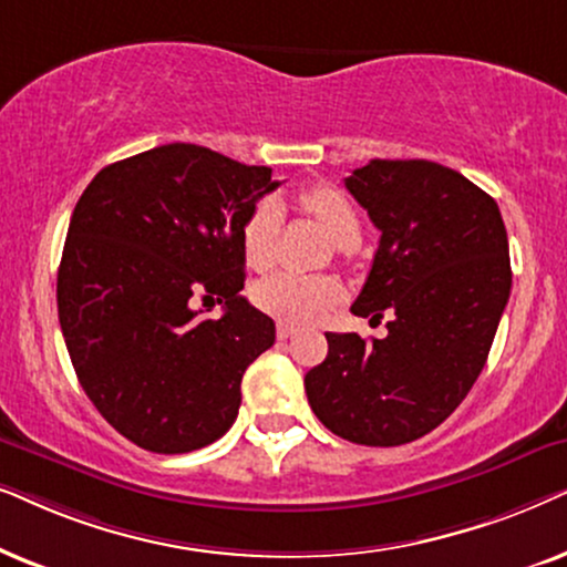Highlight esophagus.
Here are the masks:
<instances>
[{
	"label": "esophagus",
	"instance_id": "34e87169",
	"mask_svg": "<svg viewBox=\"0 0 567 567\" xmlns=\"http://www.w3.org/2000/svg\"><path fill=\"white\" fill-rule=\"evenodd\" d=\"M296 334H298V329L292 327V323H285V321L277 323V339H290Z\"/></svg>",
	"mask_w": 567,
	"mask_h": 567
}]
</instances>
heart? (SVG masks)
I'll use <instances>...</instances> for the list:
<instances>
[{
	"label": "heart",
	"instance_id": "obj_1",
	"mask_svg": "<svg viewBox=\"0 0 567 567\" xmlns=\"http://www.w3.org/2000/svg\"><path fill=\"white\" fill-rule=\"evenodd\" d=\"M300 207L321 223L344 251L360 244V217L352 202L334 186H313L300 194ZM282 213L277 202L261 199L240 228V251L251 269H267L277 259V236ZM254 303L282 321L311 323L342 300V285L331 275H300L279 269L261 277L251 290Z\"/></svg>",
	"mask_w": 567,
	"mask_h": 567
}]
</instances>
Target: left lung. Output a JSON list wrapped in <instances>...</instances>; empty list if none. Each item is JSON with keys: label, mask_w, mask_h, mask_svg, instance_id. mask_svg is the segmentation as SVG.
Wrapping results in <instances>:
<instances>
[{"label": "left lung", "mask_w": 567, "mask_h": 567, "mask_svg": "<svg viewBox=\"0 0 567 567\" xmlns=\"http://www.w3.org/2000/svg\"><path fill=\"white\" fill-rule=\"evenodd\" d=\"M381 230L352 313L386 323L371 344L329 331L306 373L308 404L360 446H402L441 425L477 381L511 296L495 199L430 161H371L344 178Z\"/></svg>", "instance_id": "obj_1"}]
</instances>
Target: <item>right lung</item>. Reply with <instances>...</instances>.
<instances>
[{
  "label": "right lung",
  "mask_w": 567,
  "mask_h": 567,
  "mask_svg": "<svg viewBox=\"0 0 567 567\" xmlns=\"http://www.w3.org/2000/svg\"><path fill=\"white\" fill-rule=\"evenodd\" d=\"M267 165L173 142L97 173L74 207L56 277L74 373L109 425L153 454L228 433L240 379L275 344V321L240 296V228ZM225 302L205 320L195 300Z\"/></svg>",
  "instance_id": "add662e5"
}]
</instances>
